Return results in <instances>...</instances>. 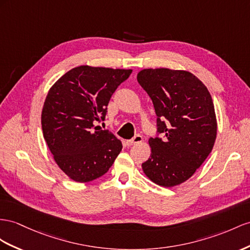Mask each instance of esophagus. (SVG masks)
I'll use <instances>...</instances> for the list:
<instances>
[{
	"label": "esophagus",
	"mask_w": 250,
	"mask_h": 250,
	"mask_svg": "<svg viewBox=\"0 0 250 250\" xmlns=\"http://www.w3.org/2000/svg\"><path fill=\"white\" fill-rule=\"evenodd\" d=\"M142 142H143V136L142 135H136V136H134L132 139L126 140V145L127 146H133V145L142 143Z\"/></svg>",
	"instance_id": "1"
}]
</instances>
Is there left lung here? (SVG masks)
I'll use <instances>...</instances> for the list:
<instances>
[{"mask_svg": "<svg viewBox=\"0 0 250 250\" xmlns=\"http://www.w3.org/2000/svg\"><path fill=\"white\" fill-rule=\"evenodd\" d=\"M137 81L157 116V136L149 139L151 156L142 165L143 170L157 185L176 186L193 175L213 148L216 118L212 98L203 82L185 70L143 69Z\"/></svg>", "mask_w": 250, "mask_h": 250, "instance_id": "8db88e82", "label": "left lung"}]
</instances>
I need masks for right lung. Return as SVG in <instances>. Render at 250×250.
<instances>
[{
	"instance_id": "right-lung-1",
	"label": "right lung",
	"mask_w": 250,
	"mask_h": 250,
	"mask_svg": "<svg viewBox=\"0 0 250 250\" xmlns=\"http://www.w3.org/2000/svg\"><path fill=\"white\" fill-rule=\"evenodd\" d=\"M132 69L82 65L70 69L49 89L41 124L44 139L57 165L75 182L96 180L111 168L123 149L104 121L116 88Z\"/></svg>"
}]
</instances>
